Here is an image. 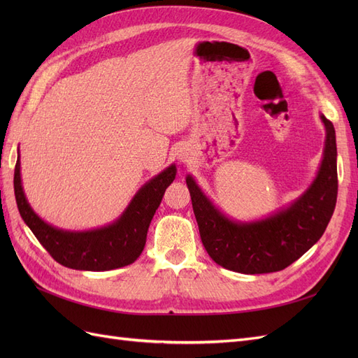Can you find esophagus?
Returning a JSON list of instances; mask_svg holds the SVG:
<instances>
[{"label":"esophagus","mask_w":358,"mask_h":358,"mask_svg":"<svg viewBox=\"0 0 358 358\" xmlns=\"http://www.w3.org/2000/svg\"><path fill=\"white\" fill-rule=\"evenodd\" d=\"M189 152H187V150H179V154H178V159L180 161V162H188L189 161Z\"/></svg>","instance_id":"1"}]
</instances>
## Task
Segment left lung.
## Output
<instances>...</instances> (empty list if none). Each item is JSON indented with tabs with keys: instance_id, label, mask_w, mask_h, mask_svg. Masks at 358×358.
<instances>
[{
	"instance_id": "left-lung-1",
	"label": "left lung",
	"mask_w": 358,
	"mask_h": 358,
	"mask_svg": "<svg viewBox=\"0 0 358 358\" xmlns=\"http://www.w3.org/2000/svg\"><path fill=\"white\" fill-rule=\"evenodd\" d=\"M322 161L315 179L301 196L258 221H234L206 197L191 175L187 185L206 251L216 264L237 273L279 272L299 259L326 231L338 197L336 133L329 119Z\"/></svg>"
}]
</instances>
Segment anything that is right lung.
Wrapping results in <instances>:
<instances>
[{"label": "right lung", "instance_id": "add662e5", "mask_svg": "<svg viewBox=\"0 0 358 358\" xmlns=\"http://www.w3.org/2000/svg\"><path fill=\"white\" fill-rule=\"evenodd\" d=\"M15 167L17 209L43 248L62 266L90 272H104L134 263L142 254L149 224L170 183L176 178L171 164L140 188L127 209L112 224L86 231H69L43 221L29 206L20 179V161Z\"/></svg>", "mask_w": 358, "mask_h": 358}]
</instances>
